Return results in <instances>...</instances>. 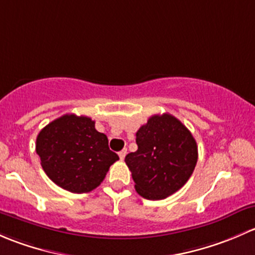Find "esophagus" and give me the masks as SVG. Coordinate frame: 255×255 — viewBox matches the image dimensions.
<instances>
[{"label": "esophagus", "instance_id": "1", "mask_svg": "<svg viewBox=\"0 0 255 255\" xmlns=\"http://www.w3.org/2000/svg\"><path fill=\"white\" fill-rule=\"evenodd\" d=\"M127 153H128V149L127 148L122 149V151L119 152V157H120V159H122V161H124V158H125V156H127Z\"/></svg>", "mask_w": 255, "mask_h": 255}]
</instances>
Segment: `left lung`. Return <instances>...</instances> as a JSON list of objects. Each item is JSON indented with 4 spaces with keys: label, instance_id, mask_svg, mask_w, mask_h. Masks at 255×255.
I'll return each mask as SVG.
<instances>
[{
    "label": "left lung",
    "instance_id": "left-lung-1",
    "mask_svg": "<svg viewBox=\"0 0 255 255\" xmlns=\"http://www.w3.org/2000/svg\"><path fill=\"white\" fill-rule=\"evenodd\" d=\"M137 151L125 157L142 198L162 200L179 190L193 174L198 145L190 131L173 115H152L136 132Z\"/></svg>",
    "mask_w": 255,
    "mask_h": 255
}]
</instances>
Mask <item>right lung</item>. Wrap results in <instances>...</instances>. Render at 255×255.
<instances>
[{"instance_id": "add662e5", "label": "right lung", "mask_w": 255, "mask_h": 255, "mask_svg": "<svg viewBox=\"0 0 255 255\" xmlns=\"http://www.w3.org/2000/svg\"><path fill=\"white\" fill-rule=\"evenodd\" d=\"M35 151L50 179L76 194L96 189L119 159L93 120L75 114H65L46 125L38 133Z\"/></svg>"}]
</instances>
